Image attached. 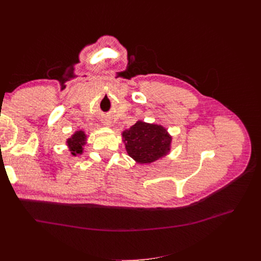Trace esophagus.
Listing matches in <instances>:
<instances>
[{
	"label": "esophagus",
	"mask_w": 261,
	"mask_h": 261,
	"mask_svg": "<svg viewBox=\"0 0 261 261\" xmlns=\"http://www.w3.org/2000/svg\"><path fill=\"white\" fill-rule=\"evenodd\" d=\"M107 125H110V124H107Z\"/></svg>",
	"instance_id": "obj_1"
}]
</instances>
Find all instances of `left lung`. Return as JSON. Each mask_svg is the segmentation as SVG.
<instances>
[{
	"mask_svg": "<svg viewBox=\"0 0 261 261\" xmlns=\"http://www.w3.org/2000/svg\"><path fill=\"white\" fill-rule=\"evenodd\" d=\"M126 151L139 164H149L170 153L172 136L162 125L137 121L122 133Z\"/></svg>",
	"mask_w": 261,
	"mask_h": 261,
	"instance_id": "1",
	"label": "left lung"
}]
</instances>
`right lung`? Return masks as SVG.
<instances>
[{
	"instance_id": "right-lung-1",
	"label": "right lung",
	"mask_w": 261,
	"mask_h": 261,
	"mask_svg": "<svg viewBox=\"0 0 261 261\" xmlns=\"http://www.w3.org/2000/svg\"><path fill=\"white\" fill-rule=\"evenodd\" d=\"M87 143V135L84 130H77L72 136L66 139V145L69 149L72 155L76 156L78 154H83L84 146Z\"/></svg>"
}]
</instances>
